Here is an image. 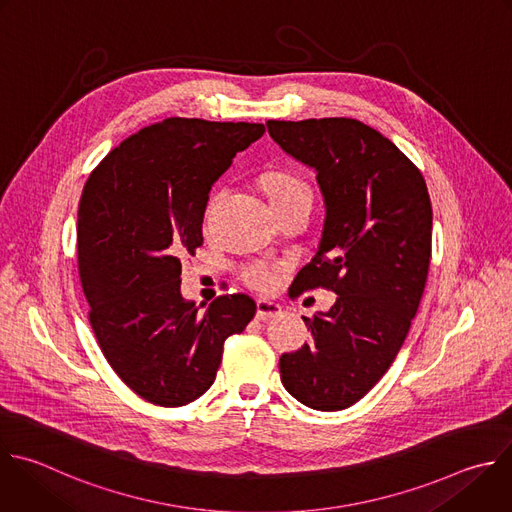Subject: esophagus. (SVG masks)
<instances>
[{
  "instance_id": "esophagus-1",
  "label": "esophagus",
  "mask_w": 512,
  "mask_h": 512,
  "mask_svg": "<svg viewBox=\"0 0 512 512\" xmlns=\"http://www.w3.org/2000/svg\"><path fill=\"white\" fill-rule=\"evenodd\" d=\"M283 313V307L275 301H269V299H259L257 301V319L259 321H267V319H273V317H279Z\"/></svg>"
}]
</instances>
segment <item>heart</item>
Masks as SVG:
<instances>
[{
    "mask_svg": "<svg viewBox=\"0 0 512 512\" xmlns=\"http://www.w3.org/2000/svg\"><path fill=\"white\" fill-rule=\"evenodd\" d=\"M261 185L271 203L285 201L293 197H309V189L301 179L287 173V170H269L261 177ZM275 265L271 263H253L243 271V279L247 285L255 289H269L275 283Z\"/></svg>",
    "mask_w": 512,
    "mask_h": 512,
    "instance_id": "1",
    "label": "heart"
}]
</instances>
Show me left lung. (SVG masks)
<instances>
[{
    "label": "left lung",
    "instance_id": "1",
    "mask_svg": "<svg viewBox=\"0 0 512 512\" xmlns=\"http://www.w3.org/2000/svg\"><path fill=\"white\" fill-rule=\"evenodd\" d=\"M267 130L315 170L325 205L297 291L337 293L329 311L303 317L313 342L281 356V382L313 410H344L388 372L418 311L432 251L428 189L412 160L360 120H269Z\"/></svg>",
    "mask_w": 512,
    "mask_h": 512
}]
</instances>
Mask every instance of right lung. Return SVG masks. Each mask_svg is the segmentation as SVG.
<instances>
[{
  "label": "right lung",
  "mask_w": 512,
  "mask_h": 512,
  "mask_svg": "<svg viewBox=\"0 0 512 512\" xmlns=\"http://www.w3.org/2000/svg\"><path fill=\"white\" fill-rule=\"evenodd\" d=\"M263 124L166 118L128 136L88 177L78 269L100 350L150 404L177 408L215 382L225 339L257 305L221 295L199 311L181 293V257L203 245L211 187Z\"/></svg>",
  "instance_id": "add662e5"
}]
</instances>
